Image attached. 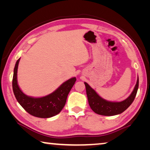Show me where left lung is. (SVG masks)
Returning a JSON list of instances; mask_svg holds the SVG:
<instances>
[{"label": "left lung", "instance_id": "obj_1", "mask_svg": "<svg viewBox=\"0 0 150 150\" xmlns=\"http://www.w3.org/2000/svg\"><path fill=\"white\" fill-rule=\"evenodd\" d=\"M85 85L88 104H89L91 108L98 115L103 116H114L123 112L132 103L138 89L139 79L138 77L135 87L131 95L126 99L121 101V102H110V101L103 99L87 83L85 82Z\"/></svg>", "mask_w": 150, "mask_h": 150}]
</instances>
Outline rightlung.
Listing matches in <instances>:
<instances>
[{"instance_id":"right-lung-1","label":"right lung","mask_w":150,"mask_h":150,"mask_svg":"<svg viewBox=\"0 0 150 150\" xmlns=\"http://www.w3.org/2000/svg\"><path fill=\"white\" fill-rule=\"evenodd\" d=\"M20 58L17 60L14 69L12 88L18 102L27 112L35 117L47 118L59 114L65 105L68 94L74 85L76 78L65 81L54 92L40 98L28 96L20 90L17 82V71Z\"/></svg>"}]
</instances>
